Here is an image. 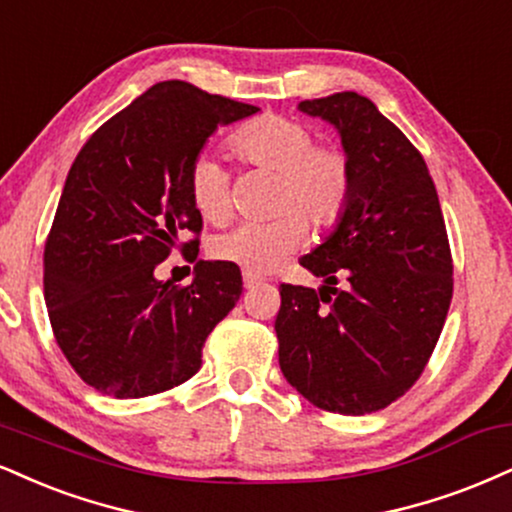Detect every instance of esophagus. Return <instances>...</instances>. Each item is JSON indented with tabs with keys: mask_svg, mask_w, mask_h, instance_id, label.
<instances>
[{
	"mask_svg": "<svg viewBox=\"0 0 512 512\" xmlns=\"http://www.w3.org/2000/svg\"><path fill=\"white\" fill-rule=\"evenodd\" d=\"M262 279L260 276H255V274H250V272H245L243 274V286L248 288V291H252V288H257V286H262Z\"/></svg>",
	"mask_w": 512,
	"mask_h": 512,
	"instance_id": "1",
	"label": "esophagus"
}]
</instances>
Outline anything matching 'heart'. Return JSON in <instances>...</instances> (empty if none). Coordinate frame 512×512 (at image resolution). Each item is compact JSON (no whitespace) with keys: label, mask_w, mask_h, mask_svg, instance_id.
<instances>
[{"label":"heart","mask_w":512,"mask_h":512,"mask_svg":"<svg viewBox=\"0 0 512 512\" xmlns=\"http://www.w3.org/2000/svg\"><path fill=\"white\" fill-rule=\"evenodd\" d=\"M243 162L274 171V212L264 224H238L212 240L214 260L250 274H267L303 245L307 226L329 229L346 212L353 190V166L334 145H315V135L298 119L264 114L231 138ZM190 202L209 224L231 214V176L217 157L202 152L188 169Z\"/></svg>","instance_id":"heart-1"}]
</instances>
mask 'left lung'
<instances>
[{
    "label": "left lung",
    "instance_id": "obj_1",
    "mask_svg": "<svg viewBox=\"0 0 512 512\" xmlns=\"http://www.w3.org/2000/svg\"><path fill=\"white\" fill-rule=\"evenodd\" d=\"M298 109L336 128L353 190L329 236L300 257L324 286L281 283L279 365L317 408L365 415L403 396L439 341L453 298L446 224L422 155L372 100L336 92Z\"/></svg>",
    "mask_w": 512,
    "mask_h": 512
}]
</instances>
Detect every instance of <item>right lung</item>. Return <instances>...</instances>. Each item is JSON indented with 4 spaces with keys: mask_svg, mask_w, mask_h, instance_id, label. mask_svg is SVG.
I'll return each instance as SVG.
<instances>
[{
    "mask_svg": "<svg viewBox=\"0 0 512 512\" xmlns=\"http://www.w3.org/2000/svg\"><path fill=\"white\" fill-rule=\"evenodd\" d=\"M260 107L164 80L78 152L45 245V303L61 353L92 389L143 398L188 381L209 331L243 293L236 264L197 260L186 288L155 267L200 231L188 169L219 126Z\"/></svg>",
    "mask_w": 512,
    "mask_h": 512,
    "instance_id": "right-lung-1",
    "label": "right lung"
}]
</instances>
